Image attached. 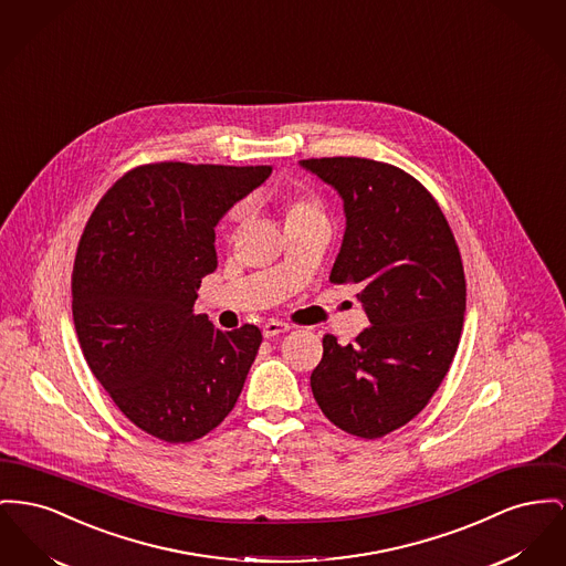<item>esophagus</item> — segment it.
Listing matches in <instances>:
<instances>
[{"mask_svg":"<svg viewBox=\"0 0 566 566\" xmlns=\"http://www.w3.org/2000/svg\"><path fill=\"white\" fill-rule=\"evenodd\" d=\"M286 332H291V325H289V323H282V321H269V323L263 325V335H265L266 339Z\"/></svg>","mask_w":566,"mask_h":566,"instance_id":"esophagus-1","label":"esophagus"}]
</instances>
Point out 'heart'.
<instances>
[{"instance_id": "heart-1", "label": "heart", "mask_w": 566, "mask_h": 566, "mask_svg": "<svg viewBox=\"0 0 566 566\" xmlns=\"http://www.w3.org/2000/svg\"><path fill=\"white\" fill-rule=\"evenodd\" d=\"M280 211L284 218L286 229L310 224V222H327V207L314 190L307 188H293L280 195ZM234 220L241 216L239 209H234Z\"/></svg>"}]
</instances>
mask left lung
<instances>
[{"label":"left lung","instance_id":"obj_1","mask_svg":"<svg viewBox=\"0 0 566 566\" xmlns=\"http://www.w3.org/2000/svg\"><path fill=\"white\" fill-rule=\"evenodd\" d=\"M301 167L344 199L346 233L329 282L357 286L369 321L353 344L323 337L312 394L333 426L376 440L415 419L453 364L464 327L462 254L440 205L406 170L355 156Z\"/></svg>","mask_w":566,"mask_h":566}]
</instances>
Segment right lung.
Returning <instances> with one entry per match:
<instances>
[{
  "instance_id": "right-lung-1",
  "label": "right lung",
  "mask_w": 566,
  "mask_h": 566,
  "mask_svg": "<svg viewBox=\"0 0 566 566\" xmlns=\"http://www.w3.org/2000/svg\"><path fill=\"white\" fill-rule=\"evenodd\" d=\"M269 175L143 165L106 190L81 234L72 318L85 361L126 419L170 444L227 419L263 342L256 325L220 332L192 307L218 266V220Z\"/></svg>"
}]
</instances>
